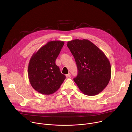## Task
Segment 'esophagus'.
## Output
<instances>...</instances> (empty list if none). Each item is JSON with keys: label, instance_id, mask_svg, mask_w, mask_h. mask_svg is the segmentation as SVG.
Listing matches in <instances>:
<instances>
[{"label": "esophagus", "instance_id": "1", "mask_svg": "<svg viewBox=\"0 0 132 132\" xmlns=\"http://www.w3.org/2000/svg\"><path fill=\"white\" fill-rule=\"evenodd\" d=\"M70 75H71L70 73H68V74H67V75H66V77L67 78H69V77H70Z\"/></svg>", "mask_w": 132, "mask_h": 132}]
</instances>
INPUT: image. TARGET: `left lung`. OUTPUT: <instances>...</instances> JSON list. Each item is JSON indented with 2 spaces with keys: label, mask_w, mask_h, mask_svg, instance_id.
<instances>
[{
  "label": "left lung",
  "mask_w": 132,
  "mask_h": 132,
  "mask_svg": "<svg viewBox=\"0 0 132 132\" xmlns=\"http://www.w3.org/2000/svg\"><path fill=\"white\" fill-rule=\"evenodd\" d=\"M67 46L77 66L78 73L73 79L75 82L86 95L100 93L111 77V64L105 54L87 39L68 41Z\"/></svg>",
  "instance_id": "1"
}]
</instances>
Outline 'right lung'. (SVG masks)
<instances>
[{"label":"right lung","mask_w":132,"mask_h":132,"mask_svg":"<svg viewBox=\"0 0 132 132\" xmlns=\"http://www.w3.org/2000/svg\"><path fill=\"white\" fill-rule=\"evenodd\" d=\"M64 42H48L33 53L28 66V77L33 88L45 95L54 93L60 88L66 78L55 61Z\"/></svg>","instance_id":"right-lung-1"}]
</instances>
